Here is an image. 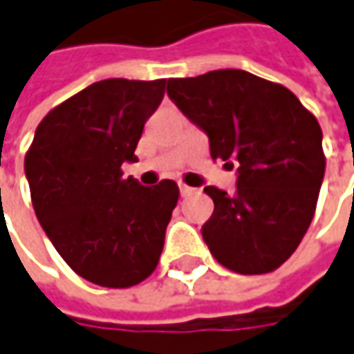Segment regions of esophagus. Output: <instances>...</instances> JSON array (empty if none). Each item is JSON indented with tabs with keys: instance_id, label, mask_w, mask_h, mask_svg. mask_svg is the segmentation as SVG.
<instances>
[{
	"instance_id": "esophagus-1",
	"label": "esophagus",
	"mask_w": 354,
	"mask_h": 354,
	"mask_svg": "<svg viewBox=\"0 0 354 354\" xmlns=\"http://www.w3.org/2000/svg\"><path fill=\"white\" fill-rule=\"evenodd\" d=\"M196 192V188H190V186H186V184H180V194L186 198V196H192Z\"/></svg>"
}]
</instances>
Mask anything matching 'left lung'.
Listing matches in <instances>:
<instances>
[{"label":"left lung","instance_id":"obj_1","mask_svg":"<svg viewBox=\"0 0 354 354\" xmlns=\"http://www.w3.org/2000/svg\"><path fill=\"white\" fill-rule=\"evenodd\" d=\"M166 93L207 134L212 158L238 166L236 194L214 186L202 238L223 268L269 273L297 250L325 176L317 118L283 85L241 69L168 79Z\"/></svg>","mask_w":354,"mask_h":354}]
</instances>
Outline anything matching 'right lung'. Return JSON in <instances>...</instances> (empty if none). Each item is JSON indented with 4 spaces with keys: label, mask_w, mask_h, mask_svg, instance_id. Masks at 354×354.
Wrapping results in <instances>:
<instances>
[{
    "label": "right lung",
    "mask_w": 354,
    "mask_h": 354,
    "mask_svg": "<svg viewBox=\"0 0 354 354\" xmlns=\"http://www.w3.org/2000/svg\"><path fill=\"white\" fill-rule=\"evenodd\" d=\"M166 79H104L39 122L25 176L41 227L75 273L122 289L156 269L178 202L172 180L147 188L124 178L136 162L145 122L158 109Z\"/></svg>",
    "instance_id": "right-lung-1"
}]
</instances>
